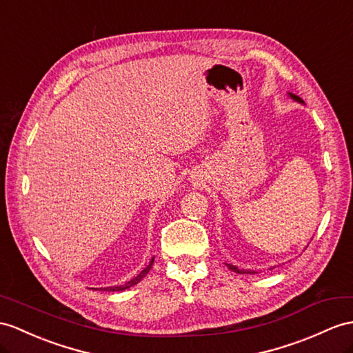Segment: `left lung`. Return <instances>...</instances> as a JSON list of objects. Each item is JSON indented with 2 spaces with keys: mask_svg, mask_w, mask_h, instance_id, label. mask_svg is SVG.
Masks as SVG:
<instances>
[{
  "mask_svg": "<svg viewBox=\"0 0 353 353\" xmlns=\"http://www.w3.org/2000/svg\"><path fill=\"white\" fill-rule=\"evenodd\" d=\"M289 97H290V99H294V100H295V101H298V103H304V101H303V99L298 97V96H295V94H292V92H289ZM226 265H228V268H229L230 271L238 272V274H256L254 271H248V270H239L238 266H235V265H230V263H226Z\"/></svg>",
  "mask_w": 353,
  "mask_h": 353,
  "instance_id": "8db88e82",
  "label": "left lung"
}]
</instances>
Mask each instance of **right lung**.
Wrapping results in <instances>:
<instances>
[{
	"label": "right lung",
	"instance_id": "1",
	"mask_svg": "<svg viewBox=\"0 0 353 353\" xmlns=\"http://www.w3.org/2000/svg\"><path fill=\"white\" fill-rule=\"evenodd\" d=\"M152 263H154V257L150 261V263L145 266V268L137 274V276L134 277V279H132L130 281H127L125 285H121V286H110V288H100L101 290H108V292H119V290H125V289H128V288H132V286H134V285H137V283H139L145 276H147V274L150 272V270L152 268Z\"/></svg>",
	"mask_w": 353,
	"mask_h": 353
}]
</instances>
